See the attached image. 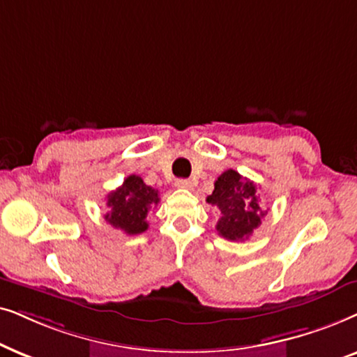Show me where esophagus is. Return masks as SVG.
I'll list each match as a JSON object with an SVG mask.
<instances>
[{"label": "esophagus", "instance_id": "esophagus-1", "mask_svg": "<svg viewBox=\"0 0 357 357\" xmlns=\"http://www.w3.org/2000/svg\"><path fill=\"white\" fill-rule=\"evenodd\" d=\"M174 186L179 188V189H191L192 184H191V181H189V179H176Z\"/></svg>", "mask_w": 357, "mask_h": 357}]
</instances>
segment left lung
Returning a JSON list of instances; mask_svg holds the SVG:
<instances>
[{"label": "left lung", "instance_id": "8db88e82", "mask_svg": "<svg viewBox=\"0 0 357 357\" xmlns=\"http://www.w3.org/2000/svg\"><path fill=\"white\" fill-rule=\"evenodd\" d=\"M206 201L220 212L215 225L218 235L230 241L248 238L268 212L259 206L256 184L235 169H227L218 176Z\"/></svg>", "mask_w": 357, "mask_h": 357}]
</instances>
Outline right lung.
Listing matches in <instances>:
<instances>
[{
  "label": "right lung",
  "instance_id": "obj_1",
  "mask_svg": "<svg viewBox=\"0 0 357 357\" xmlns=\"http://www.w3.org/2000/svg\"><path fill=\"white\" fill-rule=\"evenodd\" d=\"M158 191L146 186L144 179L130 174L122 186L107 194V207L111 208L104 218L109 225L121 228L127 235H139L149 228L146 215L151 207L158 206Z\"/></svg>",
  "mask_w": 357,
  "mask_h": 357
}]
</instances>
